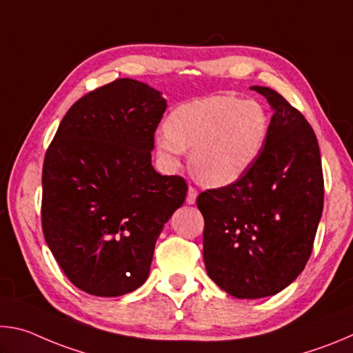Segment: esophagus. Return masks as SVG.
Instances as JSON below:
<instances>
[{
	"label": "esophagus",
	"instance_id": "34e87169",
	"mask_svg": "<svg viewBox=\"0 0 353 353\" xmlns=\"http://www.w3.org/2000/svg\"><path fill=\"white\" fill-rule=\"evenodd\" d=\"M198 194H199L198 190H196L194 187H190L188 188V193H187V202H188V204H194L196 198H198Z\"/></svg>",
	"mask_w": 353,
	"mask_h": 353
}]
</instances>
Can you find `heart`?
Here are the masks:
<instances>
[{"label": "heart", "mask_w": 353, "mask_h": 353, "mask_svg": "<svg viewBox=\"0 0 353 353\" xmlns=\"http://www.w3.org/2000/svg\"><path fill=\"white\" fill-rule=\"evenodd\" d=\"M270 134L265 109L254 101L210 97L176 107L155 135L163 163L176 170L191 149V170L207 187H227L259 160Z\"/></svg>", "instance_id": "b5f03b06"}]
</instances>
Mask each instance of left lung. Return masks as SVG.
<instances>
[{
	"mask_svg": "<svg viewBox=\"0 0 353 353\" xmlns=\"http://www.w3.org/2000/svg\"><path fill=\"white\" fill-rule=\"evenodd\" d=\"M272 105L266 145L246 174L198 196L204 263L221 290L240 299L277 294L303 271L324 207L318 139L282 94L252 87Z\"/></svg>",
	"mask_w": 353,
	"mask_h": 353,
	"instance_id": "1",
	"label": "left lung"
}]
</instances>
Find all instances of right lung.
<instances>
[{
  "label": "right lung",
  "instance_id": "add662e5",
  "mask_svg": "<svg viewBox=\"0 0 353 353\" xmlns=\"http://www.w3.org/2000/svg\"><path fill=\"white\" fill-rule=\"evenodd\" d=\"M166 101L146 83L117 79L70 107L41 172V229L65 276L93 296L146 282L155 241L187 196L181 176L152 168Z\"/></svg>",
  "mask_w": 353,
  "mask_h": 353
}]
</instances>
